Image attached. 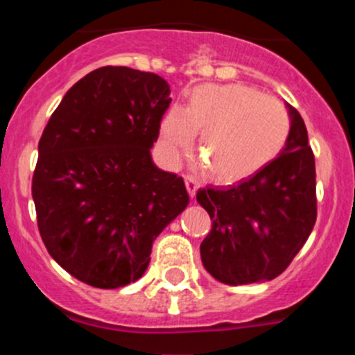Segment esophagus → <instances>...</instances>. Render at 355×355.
Returning <instances> with one entry per match:
<instances>
[{
    "label": "esophagus",
    "mask_w": 355,
    "mask_h": 355,
    "mask_svg": "<svg viewBox=\"0 0 355 355\" xmlns=\"http://www.w3.org/2000/svg\"><path fill=\"white\" fill-rule=\"evenodd\" d=\"M185 187H187L189 196H191V198H196V192H198L199 184L194 177H191V175H185Z\"/></svg>",
    "instance_id": "obj_1"
}]
</instances>
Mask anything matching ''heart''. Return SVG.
<instances>
[{
  "mask_svg": "<svg viewBox=\"0 0 355 355\" xmlns=\"http://www.w3.org/2000/svg\"><path fill=\"white\" fill-rule=\"evenodd\" d=\"M290 114L284 103L245 84H204L187 108H171L161 135L171 155L199 134L198 155L218 182H239L270 164L285 148Z\"/></svg>",
  "mask_w": 355,
  "mask_h": 355,
  "instance_id": "1",
  "label": "heart"
}]
</instances>
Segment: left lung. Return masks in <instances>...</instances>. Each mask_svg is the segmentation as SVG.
Masks as SVG:
<instances>
[{"label": "left lung", "mask_w": 355, "mask_h": 355, "mask_svg": "<svg viewBox=\"0 0 355 355\" xmlns=\"http://www.w3.org/2000/svg\"><path fill=\"white\" fill-rule=\"evenodd\" d=\"M287 110L288 141L270 164L237 185L198 192V202L213 221L200 244V259L225 285L277 278L316 223L314 155L302 116L290 105Z\"/></svg>", "instance_id": "1"}]
</instances>
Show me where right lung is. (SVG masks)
<instances>
[{"instance_id":"1","label":"right lung","mask_w":355,"mask_h":355,"mask_svg":"<svg viewBox=\"0 0 355 355\" xmlns=\"http://www.w3.org/2000/svg\"><path fill=\"white\" fill-rule=\"evenodd\" d=\"M159 75L103 67L63 96L39 141L32 199L53 259L91 287L137 282L153 242L187 207L182 177L151 156L170 106Z\"/></svg>"}]
</instances>
